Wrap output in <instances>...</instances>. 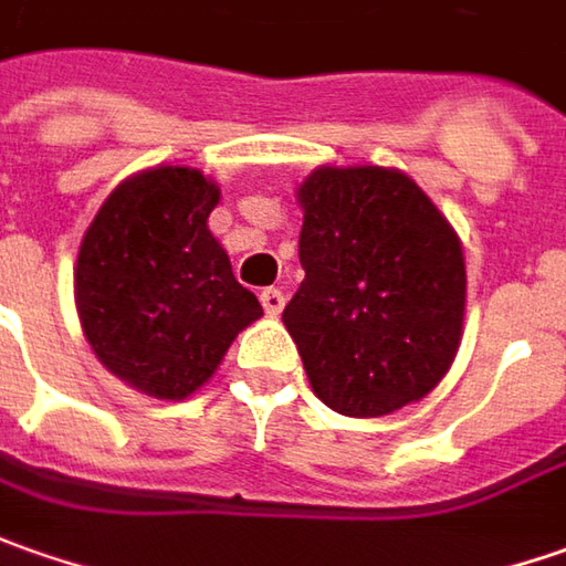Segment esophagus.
<instances>
[{"instance_id": "34e87169", "label": "esophagus", "mask_w": 566, "mask_h": 566, "mask_svg": "<svg viewBox=\"0 0 566 566\" xmlns=\"http://www.w3.org/2000/svg\"><path fill=\"white\" fill-rule=\"evenodd\" d=\"M260 303H263V310L269 316H279L284 310V294L279 287H263L260 291Z\"/></svg>"}]
</instances>
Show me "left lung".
<instances>
[{
  "instance_id": "8db88e82",
  "label": "left lung",
  "mask_w": 566,
  "mask_h": 566,
  "mask_svg": "<svg viewBox=\"0 0 566 566\" xmlns=\"http://www.w3.org/2000/svg\"><path fill=\"white\" fill-rule=\"evenodd\" d=\"M306 279L282 322L316 398L385 417L426 398L463 335L458 231L398 168H316L301 187Z\"/></svg>"
}]
</instances>
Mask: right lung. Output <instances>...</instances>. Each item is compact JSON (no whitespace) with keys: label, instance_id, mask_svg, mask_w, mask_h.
<instances>
[{"label":"right lung","instance_id":"obj_1","mask_svg":"<svg viewBox=\"0 0 566 566\" xmlns=\"http://www.w3.org/2000/svg\"><path fill=\"white\" fill-rule=\"evenodd\" d=\"M219 185L159 166L130 175L93 216L74 265V303L112 376L159 400H185L263 316L209 231Z\"/></svg>","mask_w":566,"mask_h":566}]
</instances>
